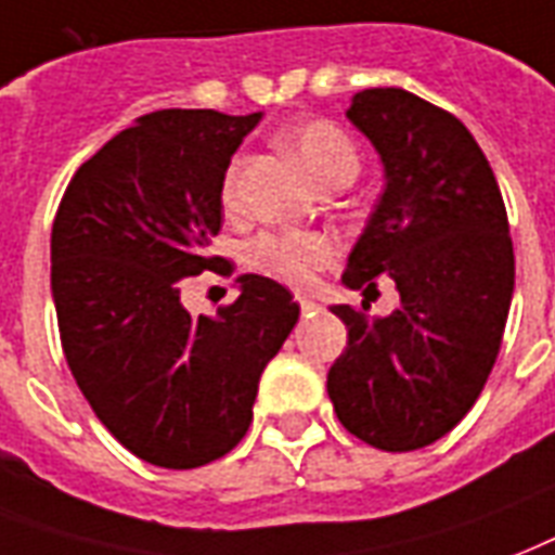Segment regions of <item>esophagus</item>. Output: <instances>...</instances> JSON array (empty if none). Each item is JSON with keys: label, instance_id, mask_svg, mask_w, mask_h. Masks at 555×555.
Returning <instances> with one entry per match:
<instances>
[{"label": "esophagus", "instance_id": "obj_1", "mask_svg": "<svg viewBox=\"0 0 555 555\" xmlns=\"http://www.w3.org/2000/svg\"><path fill=\"white\" fill-rule=\"evenodd\" d=\"M296 299H299V308H302V314H308V311H317V302L314 299H308V296H296Z\"/></svg>", "mask_w": 555, "mask_h": 555}]
</instances>
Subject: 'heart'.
Masks as SVG:
<instances>
[{"mask_svg": "<svg viewBox=\"0 0 555 555\" xmlns=\"http://www.w3.org/2000/svg\"><path fill=\"white\" fill-rule=\"evenodd\" d=\"M282 139L320 189L334 180L352 183L358 175V165H361L358 147L344 127L334 125L328 118H311V121L294 125L291 130H285ZM238 175L241 156H235L223 177V203L227 206L235 203ZM332 259L334 241L320 232H264L249 247L253 268L296 287L314 282L317 273Z\"/></svg>", "mask_w": 555, "mask_h": 555, "instance_id": "heart-1", "label": "heart"}]
</instances>
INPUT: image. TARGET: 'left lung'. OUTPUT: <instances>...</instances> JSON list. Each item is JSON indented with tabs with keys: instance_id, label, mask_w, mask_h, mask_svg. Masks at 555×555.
I'll return each instance as SVG.
<instances>
[{
	"instance_id": "8db88e82",
	"label": "left lung",
	"mask_w": 555,
	"mask_h": 555,
	"mask_svg": "<svg viewBox=\"0 0 555 555\" xmlns=\"http://www.w3.org/2000/svg\"><path fill=\"white\" fill-rule=\"evenodd\" d=\"M384 163V194L349 253L344 285L387 273L401 306L349 328L328 399L349 434L380 451H416L472 410L501 352L515 287L509 221L492 165L468 127L399 87L363 90L346 109Z\"/></svg>"
}]
</instances>
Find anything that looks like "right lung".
Segmentation results:
<instances>
[{
	"label": "right lung",
	"instance_id": "right-lung-1",
	"mask_svg": "<svg viewBox=\"0 0 555 555\" xmlns=\"http://www.w3.org/2000/svg\"><path fill=\"white\" fill-rule=\"evenodd\" d=\"M261 113L156 109L80 165L52 227L61 344L83 399L121 446L163 468L230 454L268 361L299 320L287 287L238 276V299L192 317L180 279L221 230L223 177Z\"/></svg>",
	"mask_w": 555,
	"mask_h": 555
}]
</instances>
